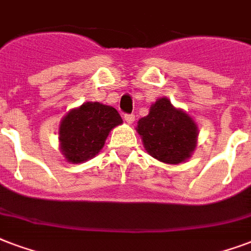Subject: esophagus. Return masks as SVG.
I'll list each match as a JSON object with an SVG mask.
<instances>
[{"label":"esophagus","instance_id":"obj_1","mask_svg":"<svg viewBox=\"0 0 251 251\" xmlns=\"http://www.w3.org/2000/svg\"><path fill=\"white\" fill-rule=\"evenodd\" d=\"M124 120H126V123L132 124L133 122H135V115H132V114L124 115Z\"/></svg>","mask_w":251,"mask_h":251}]
</instances>
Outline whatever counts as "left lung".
Returning <instances> with one entry per match:
<instances>
[{
    "label": "left lung",
    "instance_id": "1",
    "mask_svg": "<svg viewBox=\"0 0 251 251\" xmlns=\"http://www.w3.org/2000/svg\"><path fill=\"white\" fill-rule=\"evenodd\" d=\"M136 131L147 152L163 163H184L197 147L199 128L195 120L173 107L167 98L151 105L150 114L137 122Z\"/></svg>",
    "mask_w": 251,
    "mask_h": 251
}]
</instances>
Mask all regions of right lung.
Instances as JSON below:
<instances>
[{
    "instance_id": "right-lung-1",
    "label": "right lung",
    "mask_w": 251,
    "mask_h": 251,
    "mask_svg": "<svg viewBox=\"0 0 251 251\" xmlns=\"http://www.w3.org/2000/svg\"><path fill=\"white\" fill-rule=\"evenodd\" d=\"M122 123L123 120L114 107L86 101L62 119L61 152L70 163H84L100 152L111 129Z\"/></svg>"
}]
</instances>
